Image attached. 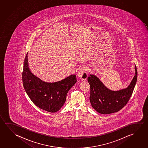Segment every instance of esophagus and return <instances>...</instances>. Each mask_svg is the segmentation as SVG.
<instances>
[{"label": "esophagus", "instance_id": "obj_1", "mask_svg": "<svg viewBox=\"0 0 148 148\" xmlns=\"http://www.w3.org/2000/svg\"><path fill=\"white\" fill-rule=\"evenodd\" d=\"M88 68L87 66H84L81 68L79 70L77 73V76L78 77L83 79L86 80L88 77Z\"/></svg>", "mask_w": 148, "mask_h": 148}]
</instances>
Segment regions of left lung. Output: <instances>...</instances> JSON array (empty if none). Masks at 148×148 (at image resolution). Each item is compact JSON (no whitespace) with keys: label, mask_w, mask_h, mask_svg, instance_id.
I'll use <instances>...</instances> for the list:
<instances>
[{"label":"left lung","mask_w":148,"mask_h":148,"mask_svg":"<svg viewBox=\"0 0 148 148\" xmlns=\"http://www.w3.org/2000/svg\"><path fill=\"white\" fill-rule=\"evenodd\" d=\"M128 87L112 91L105 86L94 74H90L88 81L90 86V101L92 107L100 114H109L118 112L128 102L133 92L137 79V71Z\"/></svg>","instance_id":"left-lung-1"}]
</instances>
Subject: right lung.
Listing matches in <instances>:
<instances>
[{"instance_id": "obj_1", "label": "right lung", "mask_w": 148, "mask_h": 148, "mask_svg": "<svg viewBox=\"0 0 148 148\" xmlns=\"http://www.w3.org/2000/svg\"><path fill=\"white\" fill-rule=\"evenodd\" d=\"M22 79L25 91L32 102L40 108L50 112H56L61 109L66 102L68 91L76 82L75 75L57 82L41 80L29 69L28 53L24 62Z\"/></svg>"}]
</instances>
